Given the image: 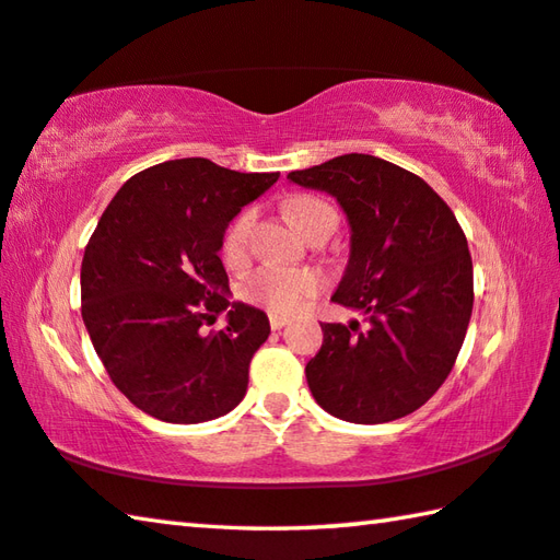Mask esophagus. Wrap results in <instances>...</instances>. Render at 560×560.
Segmentation results:
<instances>
[{
    "label": "esophagus",
    "instance_id": "obj_1",
    "mask_svg": "<svg viewBox=\"0 0 560 560\" xmlns=\"http://www.w3.org/2000/svg\"><path fill=\"white\" fill-rule=\"evenodd\" d=\"M269 324H271L273 330H281L283 326L289 324V318H287V316H279V314H271V316H269Z\"/></svg>",
    "mask_w": 560,
    "mask_h": 560
}]
</instances>
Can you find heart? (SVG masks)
<instances>
[{"mask_svg": "<svg viewBox=\"0 0 560 560\" xmlns=\"http://www.w3.org/2000/svg\"><path fill=\"white\" fill-rule=\"evenodd\" d=\"M326 212L334 210H330L326 202L314 200V197H301V200L291 202L289 207L291 222L296 224L303 234H306L308 226ZM252 224L254 214L242 212L230 226H226L222 254L230 264H240L246 257ZM320 287H324V279L311 269L261 267L242 283V296L246 301L257 303V306L273 311V314H293V311H299L311 296H316Z\"/></svg>", "mask_w": 560, "mask_h": 560, "instance_id": "1", "label": "heart"}]
</instances>
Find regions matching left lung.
<instances>
[{"label": "left lung", "instance_id": "1", "mask_svg": "<svg viewBox=\"0 0 560 560\" xmlns=\"http://www.w3.org/2000/svg\"><path fill=\"white\" fill-rule=\"evenodd\" d=\"M289 179L343 210L350 254L330 301L368 324H320L324 346L306 363L311 395L355 424L415 412L447 381L471 318V257L457 217L422 177L375 155H338Z\"/></svg>", "mask_w": 560, "mask_h": 560}]
</instances>
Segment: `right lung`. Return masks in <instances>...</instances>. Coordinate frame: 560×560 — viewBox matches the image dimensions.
<instances>
[{
    "instance_id": "1",
    "label": "right lung",
    "mask_w": 560,
    "mask_h": 560,
    "mask_svg": "<svg viewBox=\"0 0 560 560\" xmlns=\"http://www.w3.org/2000/svg\"><path fill=\"white\" fill-rule=\"evenodd\" d=\"M277 179L167 160L132 175L103 212L81 264V316L113 385L155 420H217L246 395L271 326L230 301L220 249L242 207ZM222 310L228 328L207 335Z\"/></svg>"
}]
</instances>
